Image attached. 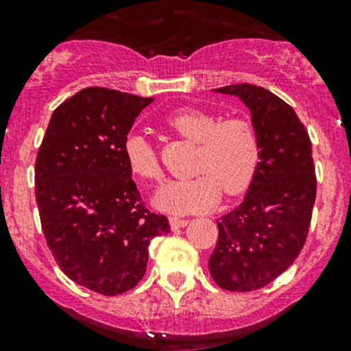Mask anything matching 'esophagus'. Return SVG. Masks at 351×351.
Masks as SVG:
<instances>
[{"label":"esophagus","mask_w":351,"mask_h":351,"mask_svg":"<svg viewBox=\"0 0 351 351\" xmlns=\"http://www.w3.org/2000/svg\"><path fill=\"white\" fill-rule=\"evenodd\" d=\"M169 224H171V229H180V228H185V226L189 224V219L171 217V219H169Z\"/></svg>","instance_id":"1"}]
</instances>
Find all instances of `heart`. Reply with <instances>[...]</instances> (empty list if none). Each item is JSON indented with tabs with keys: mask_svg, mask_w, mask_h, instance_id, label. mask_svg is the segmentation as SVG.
<instances>
[{
	"mask_svg": "<svg viewBox=\"0 0 351 351\" xmlns=\"http://www.w3.org/2000/svg\"><path fill=\"white\" fill-rule=\"evenodd\" d=\"M166 125L198 144V175L162 186L154 197L156 207L171 214H197L214 207L222 190L228 195H239L253 185L263 159V141L251 120H222L204 110L182 108L166 117ZM122 151L134 176L144 182L161 180L158 153L143 134L130 132Z\"/></svg>",
	"mask_w": 351,
	"mask_h": 351,
	"instance_id": "heart-1",
	"label": "heart"
}]
</instances>
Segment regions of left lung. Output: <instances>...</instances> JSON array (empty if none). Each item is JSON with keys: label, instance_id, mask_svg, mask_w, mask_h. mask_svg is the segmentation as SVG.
<instances>
[{"label": "left lung", "instance_id": "8db88e82", "mask_svg": "<svg viewBox=\"0 0 351 351\" xmlns=\"http://www.w3.org/2000/svg\"><path fill=\"white\" fill-rule=\"evenodd\" d=\"M250 108L263 141V159L243 204L217 222L208 260L221 289L251 292L268 285L295 261L306 243L316 200L309 134L282 98L256 84L217 88Z\"/></svg>", "mask_w": 351, "mask_h": 351}]
</instances>
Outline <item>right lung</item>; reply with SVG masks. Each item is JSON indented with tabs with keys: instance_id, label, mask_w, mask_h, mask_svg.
Masks as SVG:
<instances>
[{
	"instance_id": "obj_1",
	"label": "right lung",
	"mask_w": 351,
	"mask_h": 351,
	"mask_svg": "<svg viewBox=\"0 0 351 351\" xmlns=\"http://www.w3.org/2000/svg\"><path fill=\"white\" fill-rule=\"evenodd\" d=\"M154 98L84 88L54 110L35 161V200L56 263L101 295L134 289L165 215L143 204L122 144Z\"/></svg>"
}]
</instances>
